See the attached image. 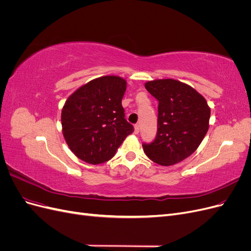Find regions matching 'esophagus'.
<instances>
[{"mask_svg":"<svg viewBox=\"0 0 251 251\" xmlns=\"http://www.w3.org/2000/svg\"><path fill=\"white\" fill-rule=\"evenodd\" d=\"M134 128H135V130H134V133H135V134H138V133H139V130H140V126H139L138 124H137V125H135Z\"/></svg>","mask_w":251,"mask_h":251,"instance_id":"34e87169","label":"esophagus"}]
</instances>
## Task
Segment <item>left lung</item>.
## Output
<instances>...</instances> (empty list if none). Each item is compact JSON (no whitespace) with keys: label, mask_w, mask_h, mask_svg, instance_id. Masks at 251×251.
I'll list each match as a JSON object with an SVG mask.
<instances>
[{"label":"left lung","mask_w":251,"mask_h":251,"mask_svg":"<svg viewBox=\"0 0 251 251\" xmlns=\"http://www.w3.org/2000/svg\"><path fill=\"white\" fill-rule=\"evenodd\" d=\"M146 89L158 100V128L144 153L160 165H173L191 156L208 131L210 109L191 86L175 79L148 81Z\"/></svg>","instance_id":"8db88e82"}]
</instances>
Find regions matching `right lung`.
<instances>
[{"label": "right lung", "mask_w": 251, "mask_h": 251, "mask_svg": "<svg viewBox=\"0 0 251 251\" xmlns=\"http://www.w3.org/2000/svg\"><path fill=\"white\" fill-rule=\"evenodd\" d=\"M126 89L124 78L109 75L89 81L67 100L62 111L63 134L80 160L90 164L110 160L134 132L121 104Z\"/></svg>", "instance_id": "1"}]
</instances>
